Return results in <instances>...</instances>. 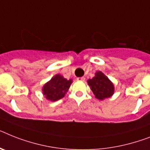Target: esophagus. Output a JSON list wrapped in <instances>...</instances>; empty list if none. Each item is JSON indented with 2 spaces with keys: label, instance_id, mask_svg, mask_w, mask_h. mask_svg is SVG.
Segmentation results:
<instances>
[{
  "label": "esophagus",
  "instance_id": "esophagus-1",
  "mask_svg": "<svg viewBox=\"0 0 150 150\" xmlns=\"http://www.w3.org/2000/svg\"><path fill=\"white\" fill-rule=\"evenodd\" d=\"M76 80H80V81H84L85 80V77H78Z\"/></svg>",
  "mask_w": 150,
  "mask_h": 150
}]
</instances>
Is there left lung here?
<instances>
[{"label":"left lung","mask_w":150,"mask_h":150,"mask_svg":"<svg viewBox=\"0 0 150 150\" xmlns=\"http://www.w3.org/2000/svg\"><path fill=\"white\" fill-rule=\"evenodd\" d=\"M88 85L98 100H103L110 97L114 93V85L101 71H97L95 76L87 80Z\"/></svg>","instance_id":"8db88e82"}]
</instances>
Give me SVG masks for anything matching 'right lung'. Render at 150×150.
Here are the masks:
<instances>
[{
	"instance_id": "obj_1",
	"label": "right lung",
	"mask_w": 150,
	"mask_h": 150,
	"mask_svg": "<svg viewBox=\"0 0 150 150\" xmlns=\"http://www.w3.org/2000/svg\"><path fill=\"white\" fill-rule=\"evenodd\" d=\"M71 83L72 80H67L60 74H57L44 84L42 89L43 94L47 100L57 101L65 96Z\"/></svg>"
}]
</instances>
